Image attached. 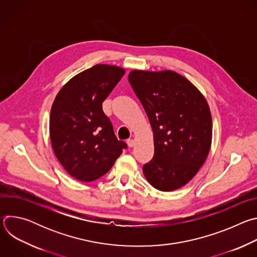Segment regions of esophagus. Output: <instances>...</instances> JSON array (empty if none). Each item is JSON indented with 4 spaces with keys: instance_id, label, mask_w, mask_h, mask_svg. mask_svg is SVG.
Wrapping results in <instances>:
<instances>
[{
    "instance_id": "1",
    "label": "esophagus",
    "mask_w": 257,
    "mask_h": 257,
    "mask_svg": "<svg viewBox=\"0 0 257 257\" xmlns=\"http://www.w3.org/2000/svg\"><path fill=\"white\" fill-rule=\"evenodd\" d=\"M127 144H128L129 148H133V146L135 145V141L133 139H128L127 140Z\"/></svg>"
}]
</instances>
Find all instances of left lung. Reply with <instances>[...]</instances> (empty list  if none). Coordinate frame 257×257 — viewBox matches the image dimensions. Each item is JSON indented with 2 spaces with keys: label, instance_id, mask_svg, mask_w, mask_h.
I'll use <instances>...</instances> for the list:
<instances>
[{
  "label": "left lung",
  "instance_id": "left-lung-1",
  "mask_svg": "<svg viewBox=\"0 0 257 257\" xmlns=\"http://www.w3.org/2000/svg\"><path fill=\"white\" fill-rule=\"evenodd\" d=\"M128 80L154 132L155 155L143 166V174L158 190L179 189L196 175L209 153L208 103L189 80L171 70H133Z\"/></svg>",
  "mask_w": 257,
  "mask_h": 257
}]
</instances>
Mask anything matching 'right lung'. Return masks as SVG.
Wrapping results in <instances>:
<instances>
[{"instance_id": "1", "label": "right lung", "mask_w": 257, "mask_h": 257, "mask_svg": "<svg viewBox=\"0 0 257 257\" xmlns=\"http://www.w3.org/2000/svg\"><path fill=\"white\" fill-rule=\"evenodd\" d=\"M124 74L123 68L95 65L71 78L54 100L50 117L53 150L67 173L79 181L103 176L127 149L102 111V101Z\"/></svg>"}]
</instances>
